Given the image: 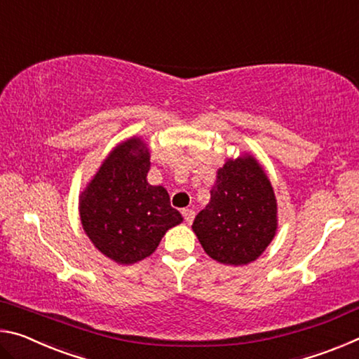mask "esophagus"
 <instances>
[{"label":"esophagus","mask_w":359,"mask_h":359,"mask_svg":"<svg viewBox=\"0 0 359 359\" xmlns=\"http://www.w3.org/2000/svg\"><path fill=\"white\" fill-rule=\"evenodd\" d=\"M182 215H184L187 223H191L193 218H194V210L193 209H184V210H182Z\"/></svg>","instance_id":"1"}]
</instances>
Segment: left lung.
Returning <instances> with one entry per match:
<instances>
[{
    "mask_svg": "<svg viewBox=\"0 0 359 359\" xmlns=\"http://www.w3.org/2000/svg\"><path fill=\"white\" fill-rule=\"evenodd\" d=\"M191 228L204 252L218 263L244 266L266 250L277 231V199L252 155L229 158L218 169L210 201Z\"/></svg>",
    "mask_w": 359,
    "mask_h": 359,
    "instance_id": "left-lung-1",
    "label": "left lung"
}]
</instances>
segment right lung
<instances>
[{"label": "right lung", "instance_id": "add662e5", "mask_svg": "<svg viewBox=\"0 0 359 359\" xmlns=\"http://www.w3.org/2000/svg\"><path fill=\"white\" fill-rule=\"evenodd\" d=\"M150 154L141 137L118 144L79 199L85 234L118 264L150 257L169 228L182 223L161 185L147 182Z\"/></svg>", "mask_w": 359, "mask_h": 359}]
</instances>
